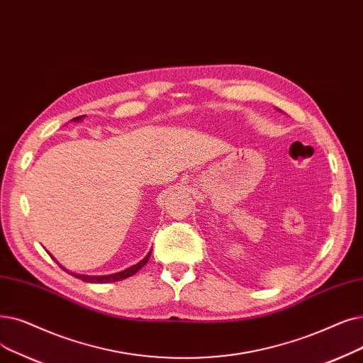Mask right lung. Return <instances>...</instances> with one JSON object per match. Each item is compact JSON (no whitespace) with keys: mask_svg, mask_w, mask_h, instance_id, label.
Instances as JSON below:
<instances>
[{"mask_svg":"<svg viewBox=\"0 0 363 363\" xmlns=\"http://www.w3.org/2000/svg\"><path fill=\"white\" fill-rule=\"evenodd\" d=\"M86 116H80V117H75V118H72L71 121H83V118H84ZM152 250V249H151ZM151 250L148 252L147 254V257L143 259V261H139L138 264H135V265H132V267H129V269H125V270H123V272H118V273H113V274H105V276H86V274H77V273H71V272H68L65 267H62L56 259H55V257L50 254V257L60 265V269H64L65 272H68L69 274H72L74 277H77V279H82L83 281H87V283H111V281H118V280H124V279H128V277H130V276H133L135 273H138L140 269H143V267L148 262V259H150V255H151Z\"/></svg>","mask_w":363,"mask_h":363,"instance_id":"right-lung-1","label":"right lung"}]
</instances>
